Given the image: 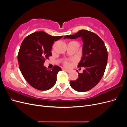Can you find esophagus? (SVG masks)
<instances>
[{
	"mask_svg": "<svg viewBox=\"0 0 127 127\" xmlns=\"http://www.w3.org/2000/svg\"><path fill=\"white\" fill-rule=\"evenodd\" d=\"M64 71H66V72H69L70 71V70H67V69H64Z\"/></svg>",
	"mask_w": 127,
	"mask_h": 127,
	"instance_id": "obj_1",
	"label": "esophagus"
}]
</instances>
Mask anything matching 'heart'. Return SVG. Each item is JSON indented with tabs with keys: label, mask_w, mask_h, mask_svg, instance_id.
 <instances>
[{
	"label": "heart",
	"mask_w": 127,
	"mask_h": 127,
	"mask_svg": "<svg viewBox=\"0 0 127 127\" xmlns=\"http://www.w3.org/2000/svg\"><path fill=\"white\" fill-rule=\"evenodd\" d=\"M64 65L66 67H68L69 66V61L68 60H64Z\"/></svg>",
	"instance_id": "heart-1"
}]
</instances>
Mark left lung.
<instances>
[{
	"instance_id": "left-lung-1",
	"label": "left lung",
	"mask_w": 127,
	"mask_h": 127,
	"mask_svg": "<svg viewBox=\"0 0 127 127\" xmlns=\"http://www.w3.org/2000/svg\"><path fill=\"white\" fill-rule=\"evenodd\" d=\"M80 37L83 41V55L78 64L84 67L82 74L78 73L76 80H71L70 86L76 91L86 92L91 90L100 81L104 73L107 61V49L103 40L97 34L85 30H81L64 39H75Z\"/></svg>"
}]
</instances>
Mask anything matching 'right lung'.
Returning <instances> with one entry per match:
<instances>
[{"label":"right lung","mask_w":127,"mask_h":127,"mask_svg":"<svg viewBox=\"0 0 127 127\" xmlns=\"http://www.w3.org/2000/svg\"><path fill=\"white\" fill-rule=\"evenodd\" d=\"M63 37L39 31L30 34L23 41L17 56L19 67L25 80L35 89L46 91L55 85L57 74L61 68L55 66L49 70L43 64L52 56L54 42Z\"/></svg>","instance_id":"add662e5"}]
</instances>
